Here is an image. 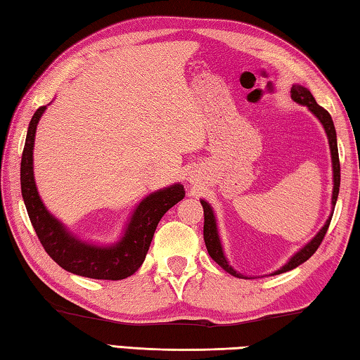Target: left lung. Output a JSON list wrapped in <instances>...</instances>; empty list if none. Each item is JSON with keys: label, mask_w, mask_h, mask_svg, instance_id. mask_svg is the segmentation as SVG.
<instances>
[{"label": "left lung", "mask_w": 360, "mask_h": 360, "mask_svg": "<svg viewBox=\"0 0 360 360\" xmlns=\"http://www.w3.org/2000/svg\"><path fill=\"white\" fill-rule=\"evenodd\" d=\"M290 96L292 100L297 101L298 105H303L307 106L309 111H311L316 117L319 119V122L324 127V130L327 133V138H328V146H330V154H332V168H333V192H332V205L335 206L337 203V198H338V192H340V158H338V146H337V131H335V127H333V120L330 117V114H328L324 108L319 106L318 103H316L314 96L311 95L308 89L302 87V85H292L290 89ZM203 206V214H205V225H203V238H205V245L206 249H208V254L211 255V259L216 262L217 265H221L225 271L230 273V275H233L236 278H245L241 273H236L233 268L229 265L227 259H225L224 251H222V245H221V240H219V233H217V225H216V217H214V212H212L211 206L205 202V200H200ZM332 221V214L330 217L327 219V222L324 224V227L319 230V233L314 236V238L308 243L307 246H303L300 251H298L294 257H290L288 264H285L283 268H279L276 270L273 275H281V273H285L289 270H294L295 266L302 265L303 262H307L311 255L318 251V248L321 246L322 240H324V236L327 233V229L328 225H330Z\"/></svg>", "instance_id": "obj_1"}]
</instances>
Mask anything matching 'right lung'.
Wrapping results in <instances>:
<instances>
[{"label": "right lung", "instance_id": "right-lung-1", "mask_svg": "<svg viewBox=\"0 0 360 360\" xmlns=\"http://www.w3.org/2000/svg\"><path fill=\"white\" fill-rule=\"evenodd\" d=\"M44 111L46 106H41L30 120L20 163L22 197L42 248L60 266L79 276L111 281L131 276L143 265L152 236L163 214L184 198V187L174 184L146 197L133 212L124 236L112 246H95L77 240L46 210L34 184V133Z\"/></svg>", "mask_w": 360, "mask_h": 360}]
</instances>
